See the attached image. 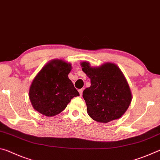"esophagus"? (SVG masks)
Wrapping results in <instances>:
<instances>
[{
    "instance_id": "34e87169",
    "label": "esophagus",
    "mask_w": 160,
    "mask_h": 160,
    "mask_svg": "<svg viewBox=\"0 0 160 160\" xmlns=\"http://www.w3.org/2000/svg\"><path fill=\"white\" fill-rule=\"evenodd\" d=\"M78 92H79V93H80V96L82 97V92H83L82 89H80V90H78Z\"/></svg>"
}]
</instances>
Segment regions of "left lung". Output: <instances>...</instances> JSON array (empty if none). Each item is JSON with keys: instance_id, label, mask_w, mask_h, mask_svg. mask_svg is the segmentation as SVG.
Returning <instances> with one entry per match:
<instances>
[{"instance_id": "obj_1", "label": "left lung", "mask_w": 160, "mask_h": 160, "mask_svg": "<svg viewBox=\"0 0 160 160\" xmlns=\"http://www.w3.org/2000/svg\"><path fill=\"white\" fill-rule=\"evenodd\" d=\"M80 65L91 81L90 88L82 93L88 115L99 123L120 118L132 100L131 89L121 70L111 62L97 67L87 61Z\"/></svg>"}]
</instances>
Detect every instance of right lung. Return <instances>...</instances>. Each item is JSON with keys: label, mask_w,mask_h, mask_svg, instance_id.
<instances>
[{"label": "right lung", "mask_w": 160, "mask_h": 160, "mask_svg": "<svg viewBox=\"0 0 160 160\" xmlns=\"http://www.w3.org/2000/svg\"><path fill=\"white\" fill-rule=\"evenodd\" d=\"M71 64L53 59L42 68L34 78L29 97L34 109L48 117L60 113L74 97L80 96L68 75Z\"/></svg>", "instance_id": "right-lung-1"}]
</instances>
